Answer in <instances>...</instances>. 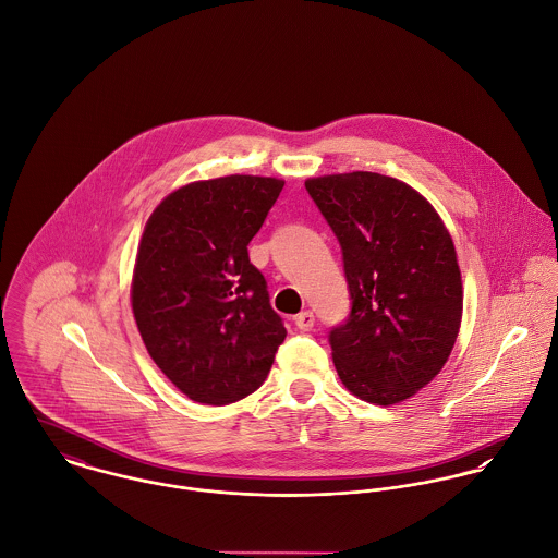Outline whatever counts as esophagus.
<instances>
[{
	"instance_id": "obj_1",
	"label": "esophagus",
	"mask_w": 558,
	"mask_h": 558,
	"mask_svg": "<svg viewBox=\"0 0 558 558\" xmlns=\"http://www.w3.org/2000/svg\"><path fill=\"white\" fill-rule=\"evenodd\" d=\"M295 325H298V329H302V331H310V329L314 327V314H312L310 310L300 312V314L295 316Z\"/></svg>"
}]
</instances>
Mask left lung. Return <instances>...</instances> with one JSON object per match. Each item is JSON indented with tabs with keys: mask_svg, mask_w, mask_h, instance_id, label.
<instances>
[{
	"mask_svg": "<svg viewBox=\"0 0 558 558\" xmlns=\"http://www.w3.org/2000/svg\"><path fill=\"white\" fill-rule=\"evenodd\" d=\"M312 201L342 250L351 312L329 331L344 387L396 404L445 366L462 318V278L433 205L400 180L355 171L312 178Z\"/></svg>",
	"mask_w": 558,
	"mask_h": 558,
	"instance_id": "1",
	"label": "left lung"
}]
</instances>
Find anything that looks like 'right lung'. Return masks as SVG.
<instances>
[{"instance_id": "add662e5", "label": "right lung", "mask_w": 558, "mask_h": 558, "mask_svg": "<svg viewBox=\"0 0 558 558\" xmlns=\"http://www.w3.org/2000/svg\"><path fill=\"white\" fill-rule=\"evenodd\" d=\"M282 186L256 175L194 182L145 225L132 312L156 366L194 402L222 407L256 391L287 338L248 256Z\"/></svg>"}]
</instances>
